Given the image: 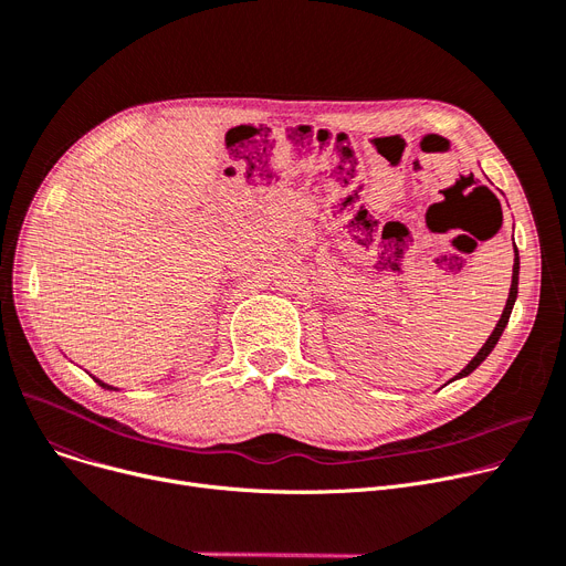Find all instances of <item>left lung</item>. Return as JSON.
<instances>
[{"mask_svg":"<svg viewBox=\"0 0 566 566\" xmlns=\"http://www.w3.org/2000/svg\"><path fill=\"white\" fill-rule=\"evenodd\" d=\"M516 294H518V251H516V244H514V268H512V287H510V296H507V304H505V311H503V315H501V319H497V324H495V328H493V334L486 338V343L482 345V349L473 356V360L467 365V368H463L454 379H461V377H467V375H471L478 365L493 352V347L497 345V340H501V336H503V331H505V326H507V322H510V315H512V308H514V302H516Z\"/></svg>","mask_w":566,"mask_h":566,"instance_id":"obj_1","label":"left lung"}]
</instances>
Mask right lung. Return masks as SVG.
<instances>
[{
    "mask_svg": "<svg viewBox=\"0 0 566 566\" xmlns=\"http://www.w3.org/2000/svg\"><path fill=\"white\" fill-rule=\"evenodd\" d=\"M95 381H97V384H99V386H103V388H107V390H114V388H112V386H107V384H105V381H99V379H95Z\"/></svg>",
    "mask_w": 566,
    "mask_h": 566,
    "instance_id": "add662e5",
    "label": "right lung"
}]
</instances>
